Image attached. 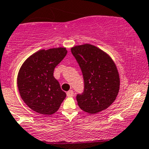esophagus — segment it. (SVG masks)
Wrapping results in <instances>:
<instances>
[{"mask_svg":"<svg viewBox=\"0 0 149 149\" xmlns=\"http://www.w3.org/2000/svg\"><path fill=\"white\" fill-rule=\"evenodd\" d=\"M67 96L68 97H71V96H73V91H69L67 92Z\"/></svg>","mask_w":149,"mask_h":149,"instance_id":"esophagus-1","label":"esophagus"}]
</instances>
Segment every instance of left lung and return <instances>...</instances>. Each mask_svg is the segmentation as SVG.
<instances>
[{
	"label": "left lung",
	"instance_id": "1",
	"mask_svg": "<svg viewBox=\"0 0 149 149\" xmlns=\"http://www.w3.org/2000/svg\"><path fill=\"white\" fill-rule=\"evenodd\" d=\"M84 81V91L78 94V105L91 114L107 109L119 93L120 79L111 56L93 45L84 44L71 48Z\"/></svg>",
	"mask_w": 149,
	"mask_h": 149
}]
</instances>
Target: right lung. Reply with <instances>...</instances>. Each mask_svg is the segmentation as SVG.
<instances>
[{
	"label": "right lung",
	"mask_w": 149,
	"mask_h": 149,
	"mask_svg": "<svg viewBox=\"0 0 149 149\" xmlns=\"http://www.w3.org/2000/svg\"><path fill=\"white\" fill-rule=\"evenodd\" d=\"M67 53L62 47L40 49L25 60L18 71L20 96L30 109L40 114L55 113L66 97L53 72Z\"/></svg>",
	"instance_id": "1"
}]
</instances>
